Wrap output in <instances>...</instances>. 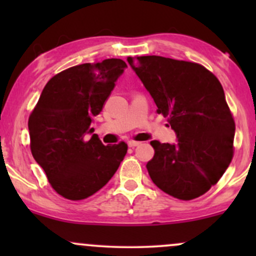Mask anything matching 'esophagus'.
I'll list each match as a JSON object with an SVG mask.
<instances>
[{"instance_id": "34e87169", "label": "esophagus", "mask_w": 256, "mask_h": 256, "mask_svg": "<svg viewBox=\"0 0 256 256\" xmlns=\"http://www.w3.org/2000/svg\"><path fill=\"white\" fill-rule=\"evenodd\" d=\"M128 146H130V148H134V146H140V142H137V140H128Z\"/></svg>"}]
</instances>
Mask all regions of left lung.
<instances>
[{"label":"left lung","instance_id":"1","mask_svg":"<svg viewBox=\"0 0 256 256\" xmlns=\"http://www.w3.org/2000/svg\"><path fill=\"white\" fill-rule=\"evenodd\" d=\"M128 62L177 136L173 144L150 142L155 154L146 170L152 183L185 201L204 195L234 155L236 128L222 84L198 64L155 55Z\"/></svg>","mask_w":256,"mask_h":256}]
</instances>
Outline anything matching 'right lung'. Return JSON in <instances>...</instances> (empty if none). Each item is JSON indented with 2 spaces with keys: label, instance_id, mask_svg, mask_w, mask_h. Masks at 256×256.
Masks as SVG:
<instances>
[{
  "label": "right lung",
  "instance_id": "right-lung-1",
  "mask_svg": "<svg viewBox=\"0 0 256 256\" xmlns=\"http://www.w3.org/2000/svg\"><path fill=\"white\" fill-rule=\"evenodd\" d=\"M126 67L122 58H106L64 70L46 83L28 118L32 155L64 198L98 192L126 155L125 142L104 146L91 128Z\"/></svg>",
  "mask_w": 256,
  "mask_h": 256
}]
</instances>
